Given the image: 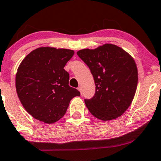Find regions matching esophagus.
<instances>
[{
  "label": "esophagus",
  "instance_id": "1",
  "mask_svg": "<svg viewBox=\"0 0 161 161\" xmlns=\"http://www.w3.org/2000/svg\"><path fill=\"white\" fill-rule=\"evenodd\" d=\"M77 89H78V91H80V94H82V88H81V87H77Z\"/></svg>",
  "mask_w": 161,
  "mask_h": 161
}]
</instances>
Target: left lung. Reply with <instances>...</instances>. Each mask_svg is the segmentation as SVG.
Instances as JSON below:
<instances>
[{
  "label": "left lung",
  "instance_id": "obj_1",
  "mask_svg": "<svg viewBox=\"0 0 161 161\" xmlns=\"http://www.w3.org/2000/svg\"><path fill=\"white\" fill-rule=\"evenodd\" d=\"M77 54L90 68L96 86L95 94L84 102L91 114L101 120L121 116L129 108L137 86V68L128 53L114 44Z\"/></svg>",
  "mask_w": 161,
  "mask_h": 161
}]
</instances>
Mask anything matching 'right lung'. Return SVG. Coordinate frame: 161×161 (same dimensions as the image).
<instances>
[{
  "label": "right lung",
  "instance_id": "add662e5",
  "mask_svg": "<svg viewBox=\"0 0 161 161\" xmlns=\"http://www.w3.org/2000/svg\"><path fill=\"white\" fill-rule=\"evenodd\" d=\"M74 51L39 47L22 60L16 74V91L25 110L37 120L53 124L66 113L70 101L80 93L69 86L64 69Z\"/></svg>",
  "mask_w": 161,
  "mask_h": 161
}]
</instances>
